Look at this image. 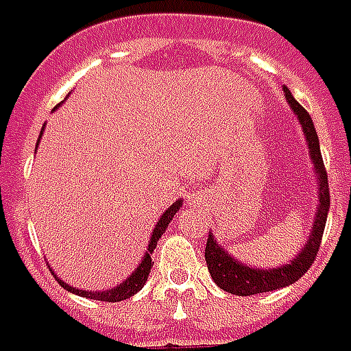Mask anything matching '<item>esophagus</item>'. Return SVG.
Masks as SVG:
<instances>
[{
  "mask_svg": "<svg viewBox=\"0 0 351 351\" xmlns=\"http://www.w3.org/2000/svg\"><path fill=\"white\" fill-rule=\"evenodd\" d=\"M196 200H198V198H196V196H195V195H193V202H195V204H196Z\"/></svg>",
  "mask_w": 351,
  "mask_h": 351,
  "instance_id": "obj_1",
  "label": "esophagus"
}]
</instances>
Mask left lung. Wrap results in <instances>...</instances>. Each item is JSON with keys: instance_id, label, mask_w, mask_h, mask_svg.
Returning <instances> with one entry per match:
<instances>
[{"instance_id": "left-lung-1", "label": "left lung", "mask_w": 351, "mask_h": 351, "mask_svg": "<svg viewBox=\"0 0 351 351\" xmlns=\"http://www.w3.org/2000/svg\"><path fill=\"white\" fill-rule=\"evenodd\" d=\"M283 94H285V100L289 104L291 111L297 115V121L300 123L304 140H306L308 153H310V160L314 164L315 189H317L314 219H312L310 234H308L306 242L300 247L299 253L291 261H287L285 265L274 268L250 267L242 261H238L215 240L213 232H210V238L206 243V263H208L211 280L217 283L223 291L238 295V297L283 289V287L295 283L306 274L308 268L314 263L315 253L319 250L323 230H325V221H327V213H329V183H327V171L323 166L319 140H317L314 123L306 113V109L293 98V94L287 86H283Z\"/></svg>"}]
</instances>
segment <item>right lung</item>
<instances>
[{"instance_id": "obj_1", "label": "right lung", "mask_w": 351, "mask_h": 351, "mask_svg": "<svg viewBox=\"0 0 351 351\" xmlns=\"http://www.w3.org/2000/svg\"><path fill=\"white\" fill-rule=\"evenodd\" d=\"M58 109V108H56ZM43 130L45 126L41 128V134H39V140H41V136H43ZM37 145H39V141H37ZM181 206H183V198H178L176 202L171 204L170 208H166V211H162V215L158 217L156 221L155 228H153V234L149 238V243H147V250H145V255L141 257L140 265L132 270V274L124 280V282L117 283L115 287H109L106 291H88V289H79V287H73V285H69L66 283L62 278L54 274V270L51 267V272L52 276L58 280L62 287L69 293H73V295H79V297H86V299H94V300H108V302H119V300H124V299H130L134 297L138 291L145 285L149 278V272H151V267H153V261H151V255H153V251L156 250V243L160 240V236L166 232V228L170 225V221L173 219V215L181 210Z\"/></svg>"}]
</instances>
